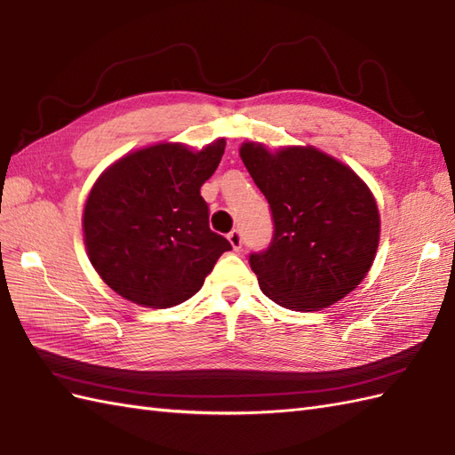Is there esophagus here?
Wrapping results in <instances>:
<instances>
[{"label":"esophagus","mask_w":455,"mask_h":455,"mask_svg":"<svg viewBox=\"0 0 455 455\" xmlns=\"http://www.w3.org/2000/svg\"><path fill=\"white\" fill-rule=\"evenodd\" d=\"M227 238H228V242H230V246L235 248V250H240L242 248V232L240 230H230L228 235H227Z\"/></svg>","instance_id":"obj_1"}]
</instances>
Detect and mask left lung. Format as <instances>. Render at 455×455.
Returning a JSON list of instances; mask_svg holds the SVG:
<instances>
[{
	"label": "left lung",
	"mask_w": 455,
	"mask_h": 455,
	"mask_svg": "<svg viewBox=\"0 0 455 455\" xmlns=\"http://www.w3.org/2000/svg\"><path fill=\"white\" fill-rule=\"evenodd\" d=\"M240 158L275 223L271 246L250 256L263 294L283 308L315 312L355 291L379 244L378 205L364 180L312 145L269 151L246 141Z\"/></svg>",
	"instance_id": "left-lung-1"
}]
</instances>
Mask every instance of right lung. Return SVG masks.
<instances>
[{
  "mask_svg": "<svg viewBox=\"0 0 455 455\" xmlns=\"http://www.w3.org/2000/svg\"><path fill=\"white\" fill-rule=\"evenodd\" d=\"M225 140L202 151L156 143L124 155L92 184L83 240L100 279L125 300L171 308L204 287L232 246L209 228L199 194L225 153Z\"/></svg>",
  "mask_w": 455,
  "mask_h": 455,
  "instance_id": "1",
  "label": "right lung"
}]
</instances>
